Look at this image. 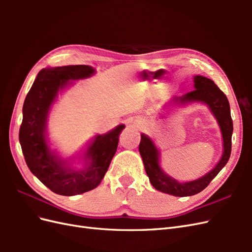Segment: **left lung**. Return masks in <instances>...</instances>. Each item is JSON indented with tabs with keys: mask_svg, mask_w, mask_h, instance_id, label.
<instances>
[{
	"mask_svg": "<svg viewBox=\"0 0 252 252\" xmlns=\"http://www.w3.org/2000/svg\"><path fill=\"white\" fill-rule=\"evenodd\" d=\"M194 90L182 95L172 96L168 102H166L164 107L168 104L187 105L192 103L205 104L213 117L217 119L222 132L223 140V152L218 164L206 173L203 177L190 181L179 182L167 174L159 165L161 154L157 148L155 142L148 135L142 133L141 142L139 145L140 155L142 157L145 171H146L151 185L157 190L167 194L174 196H190L201 192L209 183L217 177V174L222 170L227 164L231 154V136L233 131V124L230 114V106L227 96L220 90L213 81L203 75H194L193 77Z\"/></svg>",
	"mask_w": 252,
	"mask_h": 252,
	"instance_id": "obj_1",
	"label": "left lung"
}]
</instances>
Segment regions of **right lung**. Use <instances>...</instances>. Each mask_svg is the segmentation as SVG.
Returning <instances> with one entry per match:
<instances>
[{"label":"right lung","instance_id":"right-lung-1","mask_svg":"<svg viewBox=\"0 0 252 252\" xmlns=\"http://www.w3.org/2000/svg\"><path fill=\"white\" fill-rule=\"evenodd\" d=\"M94 67L69 65L47 67L37 73L23 105V121L19 140L29 170L51 191L60 195H77L100 185L119 145L121 124L104 134L94 136L77 157L63 158L50 148L47 138L49 112L59 93L71 82L94 74ZM81 159L82 167L72 166Z\"/></svg>","mask_w":252,"mask_h":252}]
</instances>
